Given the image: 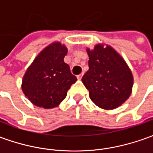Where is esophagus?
Segmentation results:
<instances>
[{"mask_svg":"<svg viewBox=\"0 0 153 153\" xmlns=\"http://www.w3.org/2000/svg\"><path fill=\"white\" fill-rule=\"evenodd\" d=\"M82 76H83V73H81V74H79L78 76H77V79H78V80H81V79L82 78Z\"/></svg>","mask_w":153,"mask_h":153,"instance_id":"34e87169","label":"esophagus"}]
</instances>
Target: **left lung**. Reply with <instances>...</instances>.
<instances>
[{
    "mask_svg": "<svg viewBox=\"0 0 153 153\" xmlns=\"http://www.w3.org/2000/svg\"><path fill=\"white\" fill-rule=\"evenodd\" d=\"M89 70L82 81L90 98L104 109L118 108L130 96L134 77L126 62L109 45L96 44L86 49Z\"/></svg>",
    "mask_w": 153,
    "mask_h": 153,
    "instance_id": "8db88e82",
    "label": "left lung"
}]
</instances>
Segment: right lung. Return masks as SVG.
I'll return each instance as SVG.
<instances>
[{
    "label": "right lung",
    "instance_id": "1",
    "mask_svg": "<svg viewBox=\"0 0 153 153\" xmlns=\"http://www.w3.org/2000/svg\"><path fill=\"white\" fill-rule=\"evenodd\" d=\"M67 53L64 44L55 42L41 51L28 68L21 87L34 105L44 109L57 107L76 82L70 67L64 62Z\"/></svg>",
    "mask_w": 153,
    "mask_h": 153
}]
</instances>
